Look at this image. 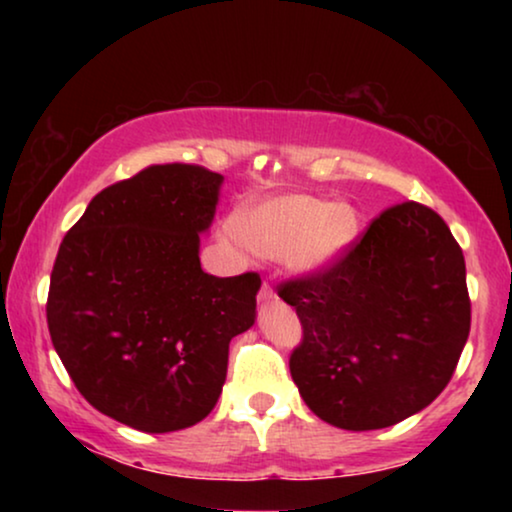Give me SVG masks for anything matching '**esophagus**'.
I'll return each mask as SVG.
<instances>
[{"mask_svg":"<svg viewBox=\"0 0 512 512\" xmlns=\"http://www.w3.org/2000/svg\"><path fill=\"white\" fill-rule=\"evenodd\" d=\"M275 298H277L275 289H272V286H270L268 282H263L261 289H258V300H263V303H268V300H275Z\"/></svg>","mask_w":512,"mask_h":512,"instance_id":"obj_1","label":"esophagus"}]
</instances>
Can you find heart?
Masks as SVG:
<instances>
[{"instance_id": "heart-1", "label": "heart", "mask_w": 512, "mask_h": 512, "mask_svg": "<svg viewBox=\"0 0 512 512\" xmlns=\"http://www.w3.org/2000/svg\"><path fill=\"white\" fill-rule=\"evenodd\" d=\"M354 209L314 195H282L247 209L226 223V237L265 258H286L296 270L331 263L356 237Z\"/></svg>"}]
</instances>
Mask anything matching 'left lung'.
<instances>
[{"label":"left lung","mask_w":512,"mask_h":512,"mask_svg":"<svg viewBox=\"0 0 512 512\" xmlns=\"http://www.w3.org/2000/svg\"><path fill=\"white\" fill-rule=\"evenodd\" d=\"M303 338L289 368L314 415L347 431L403 422L452 380L471 331L459 242L422 202L391 205L331 263L277 286Z\"/></svg>","instance_id":"left-lung-1"}]
</instances>
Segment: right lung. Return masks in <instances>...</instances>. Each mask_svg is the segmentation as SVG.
I'll return each mask as SVG.
<instances>
[{"label": "right lung", "instance_id": "right-lung-1", "mask_svg": "<svg viewBox=\"0 0 512 512\" xmlns=\"http://www.w3.org/2000/svg\"><path fill=\"white\" fill-rule=\"evenodd\" d=\"M221 181L200 165L144 167L97 193L55 256V352L95 410L137 431L202 422L226 382L230 340L254 324L258 272L200 268L198 233Z\"/></svg>", "mask_w": 512, "mask_h": 512}]
</instances>
